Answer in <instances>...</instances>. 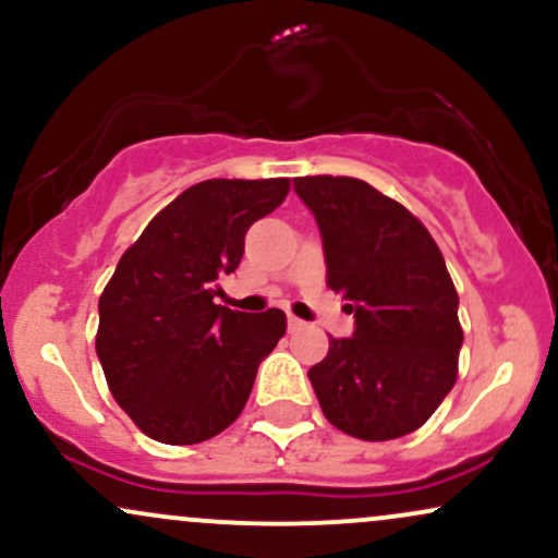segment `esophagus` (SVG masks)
<instances>
[{"label":"esophagus","instance_id":"esophagus-1","mask_svg":"<svg viewBox=\"0 0 558 558\" xmlns=\"http://www.w3.org/2000/svg\"><path fill=\"white\" fill-rule=\"evenodd\" d=\"M304 325H306V323H301V319H299V317L288 315V330H291V332H296V330H301V328H304Z\"/></svg>","mask_w":558,"mask_h":558}]
</instances>
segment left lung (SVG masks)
I'll list each match as a JSON object with an SVG mask.
<instances>
[{
    "instance_id": "obj_1",
    "label": "left lung",
    "mask_w": 558,
    "mask_h": 558,
    "mask_svg": "<svg viewBox=\"0 0 558 558\" xmlns=\"http://www.w3.org/2000/svg\"><path fill=\"white\" fill-rule=\"evenodd\" d=\"M323 235L328 286L351 301V338H330L310 369L323 414L362 440H393L430 420L457 383L459 296L427 228L360 178H296Z\"/></svg>"
}]
</instances>
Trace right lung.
Masks as SVG:
<instances>
[{"instance_id": "obj_1", "label": "right lung", "mask_w": 558, "mask_h": 558, "mask_svg": "<svg viewBox=\"0 0 558 558\" xmlns=\"http://www.w3.org/2000/svg\"><path fill=\"white\" fill-rule=\"evenodd\" d=\"M288 178L185 189L120 257L99 299L96 356L120 409L159 444L215 438L241 414L286 315L215 304L246 230L283 204Z\"/></svg>"}]
</instances>
